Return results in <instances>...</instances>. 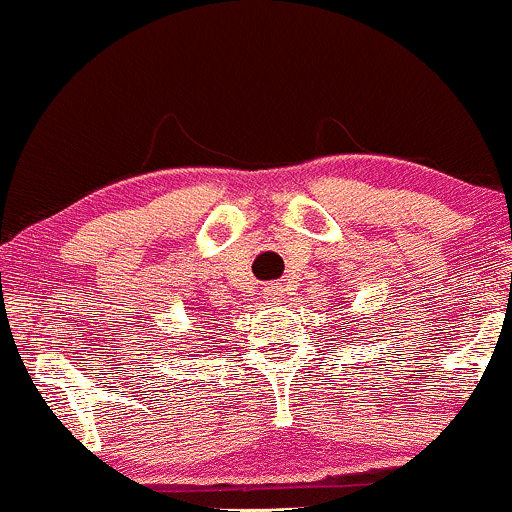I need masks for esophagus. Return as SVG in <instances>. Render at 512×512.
<instances>
[{"mask_svg":"<svg viewBox=\"0 0 512 512\" xmlns=\"http://www.w3.org/2000/svg\"><path fill=\"white\" fill-rule=\"evenodd\" d=\"M282 297H285V285H282V282H268V285L263 287V299H268L270 304L282 302Z\"/></svg>","mask_w":512,"mask_h":512,"instance_id":"esophagus-1","label":"esophagus"}]
</instances>
